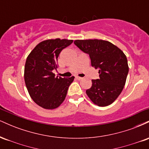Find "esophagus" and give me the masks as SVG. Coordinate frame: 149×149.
<instances>
[{
  "instance_id": "34e87169",
  "label": "esophagus",
  "mask_w": 149,
  "mask_h": 149,
  "mask_svg": "<svg viewBox=\"0 0 149 149\" xmlns=\"http://www.w3.org/2000/svg\"><path fill=\"white\" fill-rule=\"evenodd\" d=\"M76 78L77 80H80L83 79V78H81V77H78V76H76Z\"/></svg>"
}]
</instances>
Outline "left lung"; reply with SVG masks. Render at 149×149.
Segmentation results:
<instances>
[{"mask_svg": "<svg viewBox=\"0 0 149 149\" xmlns=\"http://www.w3.org/2000/svg\"><path fill=\"white\" fill-rule=\"evenodd\" d=\"M74 44L89 54L91 66L99 69L100 78L92 80L86 94L99 107H106L115 101L126 82L129 68L125 54L111 42L103 40H76Z\"/></svg>", "mask_w": 149, "mask_h": 149, "instance_id": "obj_1", "label": "left lung"}]
</instances>
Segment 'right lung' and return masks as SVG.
I'll use <instances>...</instances> for the list:
<instances>
[{
  "instance_id": "right-lung-1",
  "label": "right lung",
  "mask_w": 149,
  "mask_h": 149,
  "mask_svg": "<svg viewBox=\"0 0 149 149\" xmlns=\"http://www.w3.org/2000/svg\"><path fill=\"white\" fill-rule=\"evenodd\" d=\"M72 40L59 38L44 40L36 46L26 61L25 84L35 103L45 109H54L64 102L74 76H55L57 59L63 49L71 45Z\"/></svg>"
}]
</instances>
